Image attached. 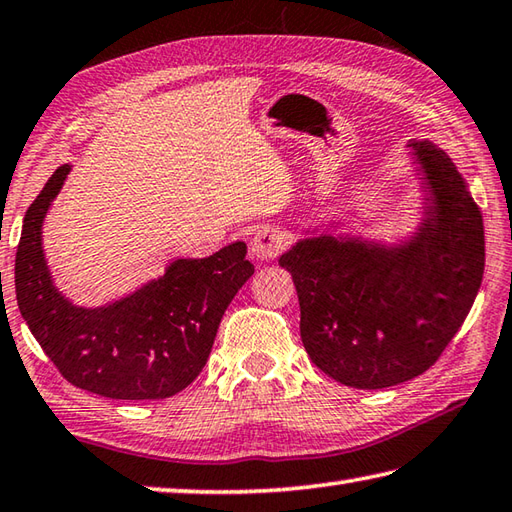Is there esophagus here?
I'll return each instance as SVG.
<instances>
[{
	"mask_svg": "<svg viewBox=\"0 0 512 512\" xmlns=\"http://www.w3.org/2000/svg\"><path fill=\"white\" fill-rule=\"evenodd\" d=\"M283 247H285V231L274 225H263L256 229L252 245H249V252H252L254 260H269L281 254Z\"/></svg>",
	"mask_w": 512,
	"mask_h": 512,
	"instance_id": "34e87169",
	"label": "esophagus"
}]
</instances>
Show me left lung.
Returning a JSON list of instances; mask_svg holds the SVG:
<instances>
[{
    "instance_id": "left-lung-1",
    "label": "left lung",
    "mask_w": 512,
    "mask_h": 512,
    "mask_svg": "<svg viewBox=\"0 0 512 512\" xmlns=\"http://www.w3.org/2000/svg\"><path fill=\"white\" fill-rule=\"evenodd\" d=\"M419 223L397 240L339 234L325 220L278 258L301 305L318 370L359 390L426 372L466 321L484 276V220L457 167L430 140H408Z\"/></svg>"
}]
</instances>
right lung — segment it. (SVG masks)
I'll return each instance as SVG.
<instances>
[{"label":"right lung","instance_id":"1","mask_svg":"<svg viewBox=\"0 0 512 512\" xmlns=\"http://www.w3.org/2000/svg\"><path fill=\"white\" fill-rule=\"evenodd\" d=\"M71 165L57 167L28 207L15 256V294L28 330L77 388L109 399H167L205 368L220 318L254 274L243 240L165 272L104 305H75L48 269L44 220Z\"/></svg>","mask_w":512,"mask_h":512}]
</instances>
